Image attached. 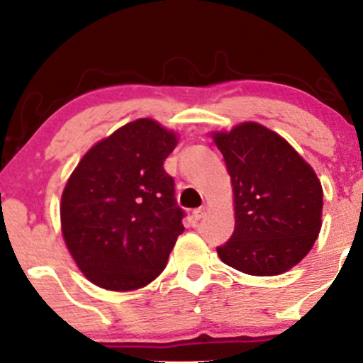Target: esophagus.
I'll list each match as a JSON object with an SVG mask.
<instances>
[{
	"mask_svg": "<svg viewBox=\"0 0 363 363\" xmlns=\"http://www.w3.org/2000/svg\"><path fill=\"white\" fill-rule=\"evenodd\" d=\"M205 213H206V208H205V206L196 208V210L193 211V218H194V220H201L203 216H205Z\"/></svg>",
	"mask_w": 363,
	"mask_h": 363,
	"instance_id": "obj_1",
	"label": "esophagus"
}]
</instances>
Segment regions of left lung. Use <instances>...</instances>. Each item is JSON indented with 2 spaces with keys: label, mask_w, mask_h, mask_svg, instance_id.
<instances>
[{
  "label": "left lung",
  "mask_w": 363,
  "mask_h": 363,
  "mask_svg": "<svg viewBox=\"0 0 363 363\" xmlns=\"http://www.w3.org/2000/svg\"><path fill=\"white\" fill-rule=\"evenodd\" d=\"M234 193L235 228L216 249L230 268L252 277L286 273L309 254L323 225V186L283 136L254 121L211 131Z\"/></svg>",
  "instance_id": "left-lung-1"
}]
</instances>
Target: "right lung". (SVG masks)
<instances>
[{
    "instance_id": "obj_1",
    "label": "right lung",
    "mask_w": 363,
    "mask_h": 363,
    "mask_svg": "<svg viewBox=\"0 0 363 363\" xmlns=\"http://www.w3.org/2000/svg\"><path fill=\"white\" fill-rule=\"evenodd\" d=\"M179 143L155 119L124 124L91 147L61 194V232L73 261L111 291L147 286L184 232L164 160Z\"/></svg>"
}]
</instances>
